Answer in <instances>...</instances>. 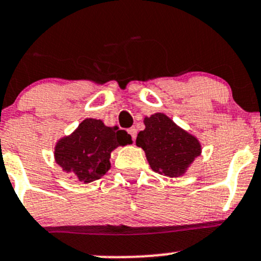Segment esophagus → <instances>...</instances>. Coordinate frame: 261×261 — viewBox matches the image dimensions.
I'll list each match as a JSON object with an SVG mask.
<instances>
[{"label":"esophagus","instance_id":"1","mask_svg":"<svg viewBox=\"0 0 261 261\" xmlns=\"http://www.w3.org/2000/svg\"><path fill=\"white\" fill-rule=\"evenodd\" d=\"M128 133H129V136L133 138V141H136V137H137V129L134 127H132L128 129Z\"/></svg>","mask_w":261,"mask_h":261}]
</instances>
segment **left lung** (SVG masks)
I'll return each instance as SVG.
<instances>
[{"label":"left lung","mask_w":261,"mask_h":261,"mask_svg":"<svg viewBox=\"0 0 261 261\" xmlns=\"http://www.w3.org/2000/svg\"><path fill=\"white\" fill-rule=\"evenodd\" d=\"M145 129L137 137L154 172L169 178L186 173L195 156L200 155V143L195 137L179 128L163 113L144 118Z\"/></svg>","instance_id":"1"}]
</instances>
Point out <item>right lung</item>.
<instances>
[{
    "instance_id": "right-lung-1",
    "label": "right lung",
    "mask_w": 261,
    "mask_h": 261,
    "mask_svg": "<svg viewBox=\"0 0 261 261\" xmlns=\"http://www.w3.org/2000/svg\"><path fill=\"white\" fill-rule=\"evenodd\" d=\"M132 143V137L118 127H106L99 119H85L69 137L57 143L55 158L67 173L83 183L105 175L111 168V152Z\"/></svg>"
}]
</instances>
